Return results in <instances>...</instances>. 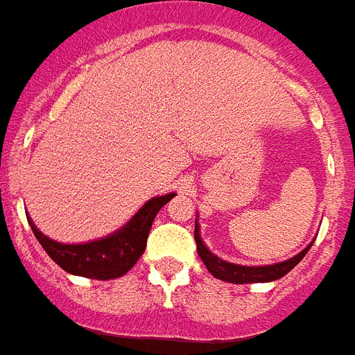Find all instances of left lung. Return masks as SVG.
Segmentation results:
<instances>
[{"label": "left lung", "instance_id": "8db88e82", "mask_svg": "<svg viewBox=\"0 0 355 355\" xmlns=\"http://www.w3.org/2000/svg\"><path fill=\"white\" fill-rule=\"evenodd\" d=\"M194 239L196 245H198V254L201 257V261L205 263L207 270L212 274L214 277L218 279L228 281V283H237V285H245V283H266V281H276L279 277L286 276L292 268H294L297 263L304 257V254L310 250L312 243L309 247L304 248L303 252H300L297 256H294L288 261L276 263V265H268V266H241V265H232V263H227L223 259H219L212 254V252L207 250V247L201 241L199 237V227L196 223L194 230Z\"/></svg>", "mask_w": 355, "mask_h": 355}]
</instances>
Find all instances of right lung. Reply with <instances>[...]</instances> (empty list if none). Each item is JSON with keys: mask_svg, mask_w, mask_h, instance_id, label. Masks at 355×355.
Returning a JSON list of instances; mask_svg holds the SVG:
<instances>
[{"mask_svg": "<svg viewBox=\"0 0 355 355\" xmlns=\"http://www.w3.org/2000/svg\"><path fill=\"white\" fill-rule=\"evenodd\" d=\"M175 194H166L161 198H152L143 205L139 212L128 221L121 230L107 236L98 241L83 245H63L49 239L31 223L32 232L41 243V247L58 265L69 274L90 277V279H116L125 276L132 266L136 265L146 247V237L150 232L156 214Z\"/></svg>", "mask_w": 355, "mask_h": 355, "instance_id": "obj_1", "label": "right lung"}]
</instances>
